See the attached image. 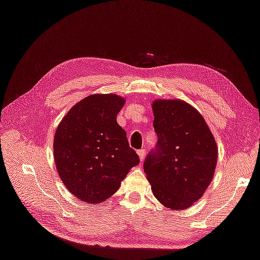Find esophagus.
Returning <instances> with one entry per match:
<instances>
[{"label": "esophagus", "instance_id": "obj_1", "mask_svg": "<svg viewBox=\"0 0 260 260\" xmlns=\"http://www.w3.org/2000/svg\"><path fill=\"white\" fill-rule=\"evenodd\" d=\"M138 154H139V157H140V159L141 160H143L145 159V156H146V149H140V150H138Z\"/></svg>", "mask_w": 260, "mask_h": 260}]
</instances>
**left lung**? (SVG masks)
<instances>
[{
  "instance_id": "1",
  "label": "left lung",
  "mask_w": 260,
  "mask_h": 260,
  "mask_svg": "<svg viewBox=\"0 0 260 260\" xmlns=\"http://www.w3.org/2000/svg\"><path fill=\"white\" fill-rule=\"evenodd\" d=\"M157 145L143 169L154 196L171 209H185L200 199L215 171L217 146L198 111L178 100L155 101Z\"/></svg>"
}]
</instances>
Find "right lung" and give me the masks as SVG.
<instances>
[{
    "mask_svg": "<svg viewBox=\"0 0 260 260\" xmlns=\"http://www.w3.org/2000/svg\"><path fill=\"white\" fill-rule=\"evenodd\" d=\"M123 104L117 94H91L73 106L57 126L53 146L57 172L83 203L98 204L114 194L140 163L117 122Z\"/></svg>",
    "mask_w": 260,
    "mask_h": 260,
    "instance_id": "right-lung-1",
    "label": "right lung"
}]
</instances>
